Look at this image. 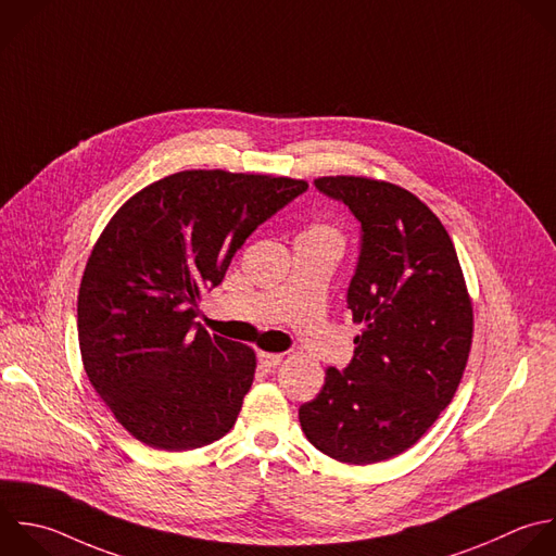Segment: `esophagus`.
Segmentation results:
<instances>
[{"label": "esophagus", "instance_id": "1", "mask_svg": "<svg viewBox=\"0 0 556 556\" xmlns=\"http://www.w3.org/2000/svg\"><path fill=\"white\" fill-rule=\"evenodd\" d=\"M282 361V354H274V352H258V363L265 367V369H271L276 365H280Z\"/></svg>", "mask_w": 556, "mask_h": 556}]
</instances>
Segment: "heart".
I'll use <instances>...</instances> for the list:
<instances>
[{"label":"heart","mask_w":556,"mask_h":556,"mask_svg":"<svg viewBox=\"0 0 556 556\" xmlns=\"http://www.w3.org/2000/svg\"><path fill=\"white\" fill-rule=\"evenodd\" d=\"M300 237L313 239V241H321V243H332V245H339V248L343 243L341 232L334 226H330V224H313Z\"/></svg>","instance_id":"1"}]
</instances>
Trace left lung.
<instances>
[{"label":"left lung","mask_w":556,"mask_h":556,"mask_svg":"<svg viewBox=\"0 0 556 556\" xmlns=\"http://www.w3.org/2000/svg\"><path fill=\"white\" fill-rule=\"evenodd\" d=\"M315 187L361 224L348 308L363 332L350 365L328 367L317 397L300 406V424L319 452L369 465L417 443L454 397L471 348V300L450 235L413 193L356 176Z\"/></svg>","instance_id":"obj_1"}]
</instances>
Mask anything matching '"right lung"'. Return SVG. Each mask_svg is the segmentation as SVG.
Here are the masks:
<instances>
[{
  "instance_id": "1",
  "label": "right lung",
  "mask_w": 556,
  "mask_h": 556,
  "mask_svg": "<svg viewBox=\"0 0 556 556\" xmlns=\"http://www.w3.org/2000/svg\"><path fill=\"white\" fill-rule=\"evenodd\" d=\"M308 189L222 169L167 176L132 195L100 235L78 293L85 371L117 421L150 447L222 439L252 387L256 354L195 317L245 239Z\"/></svg>"
}]
</instances>
